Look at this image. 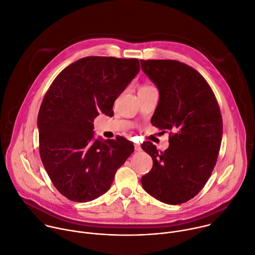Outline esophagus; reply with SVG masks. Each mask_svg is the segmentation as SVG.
I'll use <instances>...</instances> for the list:
<instances>
[{
    "instance_id": "esophagus-1",
    "label": "esophagus",
    "mask_w": 255,
    "mask_h": 255,
    "mask_svg": "<svg viewBox=\"0 0 255 255\" xmlns=\"http://www.w3.org/2000/svg\"><path fill=\"white\" fill-rule=\"evenodd\" d=\"M134 149H135V150H140V149H141L140 144H139V143H134Z\"/></svg>"
}]
</instances>
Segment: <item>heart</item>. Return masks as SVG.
<instances>
[{"label":"heart","mask_w":255,"mask_h":255,"mask_svg":"<svg viewBox=\"0 0 255 255\" xmlns=\"http://www.w3.org/2000/svg\"><path fill=\"white\" fill-rule=\"evenodd\" d=\"M149 88H154L152 86H149V85H143L139 88V90H145V89H149Z\"/></svg>","instance_id":"heart-1"}]
</instances>
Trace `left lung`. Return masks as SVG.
I'll use <instances>...</instances> for the list:
<instances>
[{"label": "left lung", "mask_w": 255, "mask_h": 255, "mask_svg": "<svg viewBox=\"0 0 255 255\" xmlns=\"http://www.w3.org/2000/svg\"><path fill=\"white\" fill-rule=\"evenodd\" d=\"M140 65L160 94L150 123L171 131L165 151L149 141L141 144L152 168L140 182L157 200L182 204L205 186L216 165L223 132L220 109L207 81L189 65L176 60H140Z\"/></svg>", "instance_id": "1"}]
</instances>
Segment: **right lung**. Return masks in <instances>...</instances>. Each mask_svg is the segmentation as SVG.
Here are the masks:
<instances>
[{
	"instance_id": "right-lung-1",
	"label": "right lung",
	"mask_w": 255,
	"mask_h": 255,
	"mask_svg": "<svg viewBox=\"0 0 255 255\" xmlns=\"http://www.w3.org/2000/svg\"><path fill=\"white\" fill-rule=\"evenodd\" d=\"M137 59L89 56L63 69L46 92L38 115L43 166L55 188L74 202H89L112 187L133 151L123 136L94 138L93 121L114 116L115 100L139 71Z\"/></svg>"
}]
</instances>
